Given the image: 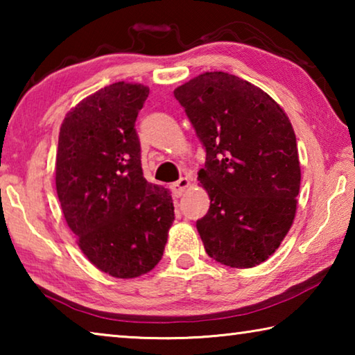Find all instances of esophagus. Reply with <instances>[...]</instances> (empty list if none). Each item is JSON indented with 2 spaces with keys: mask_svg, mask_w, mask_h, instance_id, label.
<instances>
[{
  "mask_svg": "<svg viewBox=\"0 0 355 355\" xmlns=\"http://www.w3.org/2000/svg\"><path fill=\"white\" fill-rule=\"evenodd\" d=\"M189 186V180L186 178V177H183V178H180V180H177L175 183H172L171 184V189H172V194L175 196V197H180L184 192V189L188 188Z\"/></svg>",
  "mask_w": 355,
  "mask_h": 355,
  "instance_id": "34e87169",
  "label": "esophagus"
}]
</instances>
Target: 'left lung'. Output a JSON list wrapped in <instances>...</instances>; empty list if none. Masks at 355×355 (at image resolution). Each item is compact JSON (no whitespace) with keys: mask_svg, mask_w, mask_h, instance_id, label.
I'll use <instances>...</instances> for the list:
<instances>
[{"mask_svg":"<svg viewBox=\"0 0 355 355\" xmlns=\"http://www.w3.org/2000/svg\"><path fill=\"white\" fill-rule=\"evenodd\" d=\"M199 141L209 209L197 220L207 254L230 268L271 257L293 224L300 186L290 119L266 92L225 71L175 89Z\"/></svg>","mask_w":355,"mask_h":355,"instance_id":"left-lung-1","label":"left lung"}]
</instances>
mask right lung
<instances>
[{
  "label": "right lung",
  "instance_id": "right-lung-1",
  "mask_svg": "<svg viewBox=\"0 0 355 355\" xmlns=\"http://www.w3.org/2000/svg\"><path fill=\"white\" fill-rule=\"evenodd\" d=\"M147 97L141 84H110L70 111L59 131L64 218L89 261L117 279L152 271L175 219L169 191L144 178L135 123Z\"/></svg>",
  "mask_w": 355,
  "mask_h": 355
}]
</instances>
